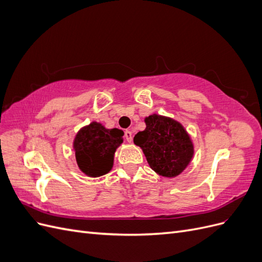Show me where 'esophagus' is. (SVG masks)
Here are the masks:
<instances>
[{
	"mask_svg": "<svg viewBox=\"0 0 262 262\" xmlns=\"http://www.w3.org/2000/svg\"><path fill=\"white\" fill-rule=\"evenodd\" d=\"M124 138H125L126 141L129 142V143H131V142H132V132L129 131V130H125V132H124Z\"/></svg>",
	"mask_w": 262,
	"mask_h": 262,
	"instance_id": "1",
	"label": "esophagus"
}]
</instances>
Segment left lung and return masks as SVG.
Returning a JSON list of instances; mask_svg holds the SVG:
<instances>
[{
  "label": "left lung",
  "instance_id": "left-lung-1",
  "mask_svg": "<svg viewBox=\"0 0 262 262\" xmlns=\"http://www.w3.org/2000/svg\"><path fill=\"white\" fill-rule=\"evenodd\" d=\"M144 122L146 128L136 134L134 144L142 148L157 175L179 176L194 155L193 142L185 126L175 119L157 114L145 117Z\"/></svg>",
  "mask_w": 262,
  "mask_h": 262
}]
</instances>
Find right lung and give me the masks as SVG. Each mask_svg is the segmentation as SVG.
I'll return each instance as SVG.
<instances>
[{"label": "right lung", "mask_w": 262, "mask_h": 262, "mask_svg": "<svg viewBox=\"0 0 262 262\" xmlns=\"http://www.w3.org/2000/svg\"><path fill=\"white\" fill-rule=\"evenodd\" d=\"M122 137L121 130L107 129L97 121L78 130L73 149L78 168L84 175L96 178L112 170L116 150L123 142Z\"/></svg>", "instance_id": "1"}]
</instances>
